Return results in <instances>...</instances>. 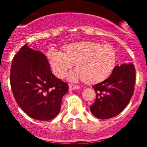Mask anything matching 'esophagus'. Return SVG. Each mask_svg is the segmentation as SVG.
<instances>
[{"label":"esophagus","instance_id":"1","mask_svg":"<svg viewBox=\"0 0 147 147\" xmlns=\"http://www.w3.org/2000/svg\"><path fill=\"white\" fill-rule=\"evenodd\" d=\"M80 87L79 86V85H72V84L69 85V89L71 90H78V89H80Z\"/></svg>","mask_w":147,"mask_h":147}]
</instances>
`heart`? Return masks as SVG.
I'll return each mask as SVG.
<instances>
[{
  "instance_id": "b5f03b06",
  "label": "heart",
  "mask_w": 147,
  "mask_h": 147,
  "mask_svg": "<svg viewBox=\"0 0 147 147\" xmlns=\"http://www.w3.org/2000/svg\"><path fill=\"white\" fill-rule=\"evenodd\" d=\"M47 58L58 78H64L76 63V70L70 75V80H83L88 85H96L107 80L117 64L113 48L93 41L66 44L62 51H49Z\"/></svg>"
}]
</instances>
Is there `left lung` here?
<instances>
[{"label":"left lung","mask_w":147,"mask_h":147,"mask_svg":"<svg viewBox=\"0 0 147 147\" xmlns=\"http://www.w3.org/2000/svg\"><path fill=\"white\" fill-rule=\"evenodd\" d=\"M136 69L132 63L116 65L111 76L93 85L96 101L90 106L95 117L107 119L116 116L129 104L134 92Z\"/></svg>","instance_id":"obj_1"}]
</instances>
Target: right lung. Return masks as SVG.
<instances>
[{
  "label": "right lung",
  "instance_id": "obj_1",
  "mask_svg": "<svg viewBox=\"0 0 147 147\" xmlns=\"http://www.w3.org/2000/svg\"><path fill=\"white\" fill-rule=\"evenodd\" d=\"M10 84L19 107L30 117L49 121L59 114L66 82L51 71L47 57L26 44L12 60Z\"/></svg>",
  "mask_w": 147,
  "mask_h": 147
}]
</instances>
